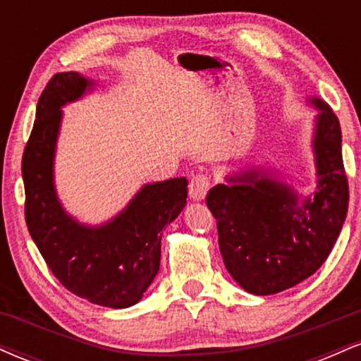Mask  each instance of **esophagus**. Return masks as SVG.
<instances>
[{
	"mask_svg": "<svg viewBox=\"0 0 361 361\" xmlns=\"http://www.w3.org/2000/svg\"><path fill=\"white\" fill-rule=\"evenodd\" d=\"M210 186H212V178H210V175H207V173H198V175H195L192 180H190V197H192L193 200H204L207 192L210 190Z\"/></svg>",
	"mask_w": 361,
	"mask_h": 361,
	"instance_id": "obj_1",
	"label": "esophagus"
}]
</instances>
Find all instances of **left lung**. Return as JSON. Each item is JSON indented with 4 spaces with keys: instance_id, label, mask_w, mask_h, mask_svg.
Here are the masks:
<instances>
[{
    "instance_id": "left-lung-1",
    "label": "left lung",
    "mask_w": 361,
    "mask_h": 361,
    "mask_svg": "<svg viewBox=\"0 0 361 361\" xmlns=\"http://www.w3.org/2000/svg\"><path fill=\"white\" fill-rule=\"evenodd\" d=\"M312 103L321 110L314 135L319 176L314 198L300 205L287 185L251 169L207 193L224 264L255 295L279 293L314 275L345 224L350 192L341 127L327 103L317 98Z\"/></svg>"
}]
</instances>
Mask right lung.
Wrapping results in <instances>:
<instances>
[{
    "mask_svg": "<svg viewBox=\"0 0 361 361\" xmlns=\"http://www.w3.org/2000/svg\"><path fill=\"white\" fill-rule=\"evenodd\" d=\"M91 81L57 73L37 103L34 128L22 157L25 221L49 270L73 292L103 307L137 304L159 270L163 227L186 204V178L146 185L122 214L102 227L81 226L62 210L52 180L61 106Z\"/></svg>",
    "mask_w": 361,
    "mask_h": 361,
    "instance_id": "1",
    "label": "right lung"
}]
</instances>
